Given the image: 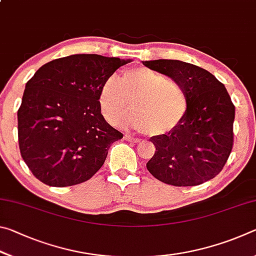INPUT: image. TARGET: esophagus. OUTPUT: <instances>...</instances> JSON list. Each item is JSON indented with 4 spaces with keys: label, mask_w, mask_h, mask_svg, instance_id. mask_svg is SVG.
Listing matches in <instances>:
<instances>
[{
    "label": "esophagus",
    "mask_w": 256,
    "mask_h": 256,
    "mask_svg": "<svg viewBox=\"0 0 256 256\" xmlns=\"http://www.w3.org/2000/svg\"><path fill=\"white\" fill-rule=\"evenodd\" d=\"M123 138H124L125 141H136V142H138V140H136V138H134L131 136V134H128V133L124 134Z\"/></svg>",
    "instance_id": "1"
}]
</instances>
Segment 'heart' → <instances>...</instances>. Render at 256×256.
<instances>
[{
    "mask_svg": "<svg viewBox=\"0 0 256 256\" xmlns=\"http://www.w3.org/2000/svg\"><path fill=\"white\" fill-rule=\"evenodd\" d=\"M125 124L150 136L172 131L185 116L188 99L176 81L144 66L124 71L120 80L110 76L99 92V105L107 122H120L131 110Z\"/></svg>",
    "mask_w": 256,
    "mask_h": 256,
    "instance_id": "obj_1",
    "label": "heart"
}]
</instances>
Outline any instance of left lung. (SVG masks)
<instances>
[{"mask_svg":"<svg viewBox=\"0 0 256 256\" xmlns=\"http://www.w3.org/2000/svg\"><path fill=\"white\" fill-rule=\"evenodd\" d=\"M144 66L167 76L184 90L188 110L182 122L162 136L146 162L150 174L174 186H196L219 174L232 149L235 106L224 86L194 64L178 60H144Z\"/></svg>","mask_w":256,"mask_h":256,"instance_id":"obj_1","label":"left lung"}]
</instances>
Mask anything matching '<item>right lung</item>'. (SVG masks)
Listing matches in <instances>:
<instances>
[{"instance_id":"obj_1","label":"right lung","mask_w":256,"mask_h":256,"mask_svg":"<svg viewBox=\"0 0 256 256\" xmlns=\"http://www.w3.org/2000/svg\"><path fill=\"white\" fill-rule=\"evenodd\" d=\"M132 60L74 54L53 60L30 79L18 110L21 157L42 183L66 188L100 170L123 134L102 115L104 82Z\"/></svg>"}]
</instances>
